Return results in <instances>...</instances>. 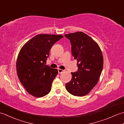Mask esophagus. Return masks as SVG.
<instances>
[{
	"instance_id": "34e87169",
	"label": "esophagus",
	"mask_w": 124,
	"mask_h": 124,
	"mask_svg": "<svg viewBox=\"0 0 124 124\" xmlns=\"http://www.w3.org/2000/svg\"><path fill=\"white\" fill-rule=\"evenodd\" d=\"M57 70H58V73H61L64 72V70H63L62 69H58Z\"/></svg>"
}]
</instances>
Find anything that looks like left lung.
I'll return each mask as SVG.
<instances>
[{
    "label": "left lung",
    "mask_w": 124,
    "mask_h": 124,
    "mask_svg": "<svg viewBox=\"0 0 124 124\" xmlns=\"http://www.w3.org/2000/svg\"><path fill=\"white\" fill-rule=\"evenodd\" d=\"M65 37L70 41L71 52L78 67L71 72L72 79L65 85L67 91L77 96L88 94L96 85L103 66V58L98 45L86 33L76 32Z\"/></svg>",
    "instance_id": "8db88e82"
}]
</instances>
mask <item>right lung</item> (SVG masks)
Returning <instances> with one entry per match:
<instances>
[{
  "instance_id": "obj_1",
  "label": "right lung",
  "mask_w": 124,
  "mask_h": 124,
  "mask_svg": "<svg viewBox=\"0 0 124 124\" xmlns=\"http://www.w3.org/2000/svg\"><path fill=\"white\" fill-rule=\"evenodd\" d=\"M63 37L62 35L40 34L26 43L18 54L16 70L20 81L32 96L40 97L48 94L56 69L45 65L53 45Z\"/></svg>"
}]
</instances>
